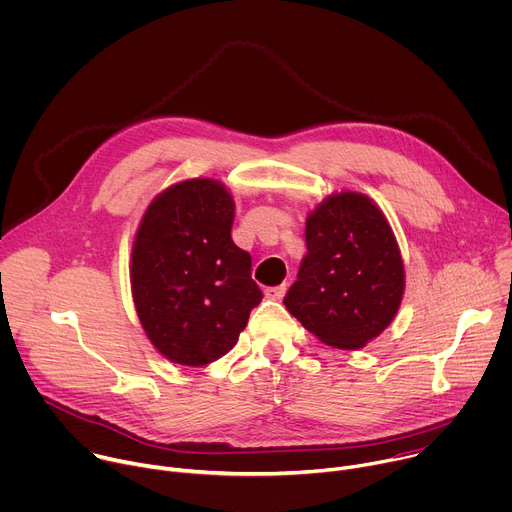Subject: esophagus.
Masks as SVG:
<instances>
[{"instance_id": "34e87169", "label": "esophagus", "mask_w": 512, "mask_h": 512, "mask_svg": "<svg viewBox=\"0 0 512 512\" xmlns=\"http://www.w3.org/2000/svg\"><path fill=\"white\" fill-rule=\"evenodd\" d=\"M284 292H286V284H280V286H270V288H266V290H264L266 298H270V300H280V298L284 296Z\"/></svg>"}]
</instances>
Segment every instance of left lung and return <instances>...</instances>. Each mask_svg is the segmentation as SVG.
Segmentation results:
<instances>
[{
  "instance_id": "left-lung-1",
  "label": "left lung",
  "mask_w": 512,
  "mask_h": 512,
  "mask_svg": "<svg viewBox=\"0 0 512 512\" xmlns=\"http://www.w3.org/2000/svg\"><path fill=\"white\" fill-rule=\"evenodd\" d=\"M306 256L284 306L337 349H361L395 317L403 262L375 203L353 191L327 197L304 228Z\"/></svg>"
}]
</instances>
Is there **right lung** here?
<instances>
[{"label":"right lung","instance_id":"add662e5","mask_svg":"<svg viewBox=\"0 0 512 512\" xmlns=\"http://www.w3.org/2000/svg\"><path fill=\"white\" fill-rule=\"evenodd\" d=\"M232 224L234 199L212 179L169 187L141 220L133 298L147 337L173 363L201 367L226 355L262 300Z\"/></svg>","mask_w":512,"mask_h":512}]
</instances>
